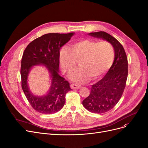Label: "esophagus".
Instances as JSON below:
<instances>
[{"instance_id": "34e87169", "label": "esophagus", "mask_w": 148, "mask_h": 148, "mask_svg": "<svg viewBox=\"0 0 148 148\" xmlns=\"http://www.w3.org/2000/svg\"><path fill=\"white\" fill-rule=\"evenodd\" d=\"M70 86H71V89H79V88H81V86L80 85H76V84H71Z\"/></svg>"}]
</instances>
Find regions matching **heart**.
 Here are the masks:
<instances>
[{
	"instance_id": "1",
	"label": "heart",
	"mask_w": 148,
	"mask_h": 148,
	"mask_svg": "<svg viewBox=\"0 0 148 148\" xmlns=\"http://www.w3.org/2000/svg\"><path fill=\"white\" fill-rule=\"evenodd\" d=\"M114 58V51L110 42L84 39L71 44L70 49L63 47L59 61L63 73H72L79 62L80 67L71 75V79L84 83L90 77L94 80L101 77L110 68Z\"/></svg>"
}]
</instances>
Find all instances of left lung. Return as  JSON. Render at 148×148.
<instances>
[{
	"mask_svg": "<svg viewBox=\"0 0 148 148\" xmlns=\"http://www.w3.org/2000/svg\"><path fill=\"white\" fill-rule=\"evenodd\" d=\"M89 35L107 40L114 50V62L110 69L91 86L90 95L82 101L84 107L90 112L103 113L115 106L123 95L128 75L127 57L121 44L110 34L100 31Z\"/></svg>",
	"mask_w": 148,
	"mask_h": 148,
	"instance_id": "left-lung-1",
	"label": "left lung"
}]
</instances>
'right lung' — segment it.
Instances as JSON below:
<instances>
[{"label": "right lung", "mask_w": 148, "mask_h": 148, "mask_svg": "<svg viewBox=\"0 0 148 148\" xmlns=\"http://www.w3.org/2000/svg\"><path fill=\"white\" fill-rule=\"evenodd\" d=\"M74 35L47 34L32 41L27 46L21 60V86L25 97L33 108L41 113L52 114L61 110L65 103V96L71 89L67 80L58 74L60 50ZM45 64L51 74L52 84L47 95L35 97L29 91L27 76L31 68Z\"/></svg>", "instance_id": "right-lung-1"}]
</instances>
